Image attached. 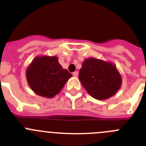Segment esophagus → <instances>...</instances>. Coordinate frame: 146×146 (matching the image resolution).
Masks as SVG:
<instances>
[{
    "label": "esophagus",
    "instance_id": "34e87169",
    "mask_svg": "<svg viewBox=\"0 0 146 146\" xmlns=\"http://www.w3.org/2000/svg\"><path fill=\"white\" fill-rule=\"evenodd\" d=\"M73 76H74V77H78V71L73 72Z\"/></svg>",
    "mask_w": 146,
    "mask_h": 146
}]
</instances>
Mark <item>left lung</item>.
<instances>
[{"label": "left lung", "mask_w": 146, "mask_h": 146, "mask_svg": "<svg viewBox=\"0 0 146 146\" xmlns=\"http://www.w3.org/2000/svg\"><path fill=\"white\" fill-rule=\"evenodd\" d=\"M78 77L89 95L99 100L115 95L122 82L115 65L95 58L84 61Z\"/></svg>", "instance_id": "left-lung-1"}]
</instances>
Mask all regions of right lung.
<instances>
[{
	"label": "right lung",
	"instance_id": "obj_1",
	"mask_svg": "<svg viewBox=\"0 0 146 146\" xmlns=\"http://www.w3.org/2000/svg\"><path fill=\"white\" fill-rule=\"evenodd\" d=\"M71 76L66 69H63L56 56L36 57L26 72L31 89L38 95L47 98L59 93Z\"/></svg>",
	"mask_w": 146,
	"mask_h": 146
}]
</instances>
